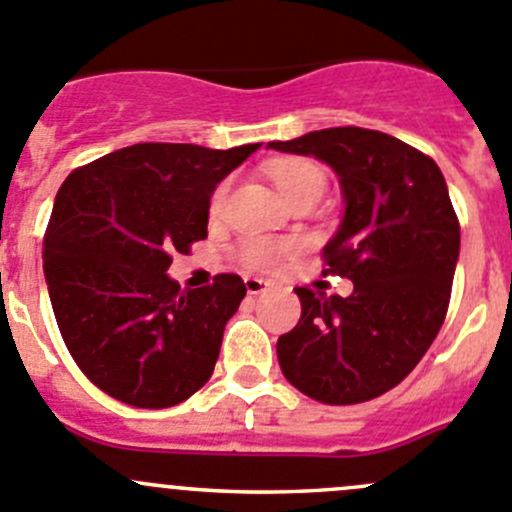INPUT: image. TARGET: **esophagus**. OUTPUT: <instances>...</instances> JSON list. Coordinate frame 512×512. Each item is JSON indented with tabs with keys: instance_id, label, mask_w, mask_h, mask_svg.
Instances as JSON below:
<instances>
[{
	"instance_id": "1",
	"label": "esophagus",
	"mask_w": 512,
	"mask_h": 512,
	"mask_svg": "<svg viewBox=\"0 0 512 512\" xmlns=\"http://www.w3.org/2000/svg\"><path fill=\"white\" fill-rule=\"evenodd\" d=\"M245 287L250 295H260V292H265L270 287V282L262 280V277H245Z\"/></svg>"
}]
</instances>
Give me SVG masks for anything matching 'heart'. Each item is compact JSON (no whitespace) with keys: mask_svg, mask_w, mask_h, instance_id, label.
Wrapping results in <instances>:
<instances>
[{"mask_svg":"<svg viewBox=\"0 0 512 512\" xmlns=\"http://www.w3.org/2000/svg\"><path fill=\"white\" fill-rule=\"evenodd\" d=\"M270 177L275 182V187L280 190V195L285 197L287 202L297 195H305V192H322L325 190V172L310 160H280L270 167ZM227 187L220 185L212 195L210 212L217 215L222 210V202H225ZM287 255V247L280 245V242L262 240V237H255V240H247L242 245V260L250 267H272L275 262H280L282 257Z\"/></svg>","mask_w":512,"mask_h":512,"instance_id":"obj_1","label":"heart"}]
</instances>
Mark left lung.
Segmentation results:
<instances>
[{
  "mask_svg": "<svg viewBox=\"0 0 512 512\" xmlns=\"http://www.w3.org/2000/svg\"><path fill=\"white\" fill-rule=\"evenodd\" d=\"M267 150L315 157L340 180L342 220L322 247L347 297L297 287L302 315L277 340L282 375L307 398L355 405L388 393L433 345L448 312L460 225L430 157L385 132L332 127Z\"/></svg>",
  "mask_w": 512,
  "mask_h": 512,
  "instance_id": "left-lung-1",
  "label": "left lung"
}]
</instances>
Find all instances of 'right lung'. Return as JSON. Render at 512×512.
<instances>
[{
	"instance_id": "obj_1",
	"label": "right lung",
	"mask_w": 512,
	"mask_h": 512,
	"mask_svg": "<svg viewBox=\"0 0 512 512\" xmlns=\"http://www.w3.org/2000/svg\"><path fill=\"white\" fill-rule=\"evenodd\" d=\"M255 150L142 142L59 187L42 250L49 300L74 362L112 398L172 408L210 380L245 282L180 290L167 270L205 240L212 192Z\"/></svg>"
}]
</instances>
